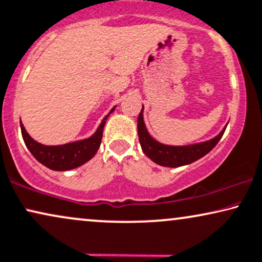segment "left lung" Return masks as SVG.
I'll use <instances>...</instances> for the list:
<instances>
[{
	"label": "left lung",
	"mask_w": 262,
	"mask_h": 262,
	"mask_svg": "<svg viewBox=\"0 0 262 262\" xmlns=\"http://www.w3.org/2000/svg\"><path fill=\"white\" fill-rule=\"evenodd\" d=\"M142 111H144V106H142L141 112L139 114L138 117V135L141 148L150 160L154 161L155 163L163 165V167L177 168L200 160V158L207 155L208 152L213 150L215 145L223 138L225 129L227 127L226 125L220 132V134H217L216 137L208 141L193 145H185V146H170V145L161 144L160 141L155 140L148 134L144 122V114H142Z\"/></svg>",
	"instance_id": "obj_1"
}]
</instances>
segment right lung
<instances>
[{
  "label": "right lung",
  "mask_w": 262,
  "mask_h": 262,
  "mask_svg": "<svg viewBox=\"0 0 262 262\" xmlns=\"http://www.w3.org/2000/svg\"><path fill=\"white\" fill-rule=\"evenodd\" d=\"M114 110L115 107H112L111 111L102 118L97 132L91 138L83 139V140L69 142V144L64 145H57V146L42 145L30 137L20 121L23 139H24L26 147L29 148V151L31 152L32 156H34L39 163L46 165L49 169L58 171L75 169V168H77L79 165L84 164L85 162L92 160L95 154H97L99 146L101 144L102 130H104L105 122H106L107 117L110 116V114L114 112Z\"/></svg>",
  "instance_id": "1"
}]
</instances>
